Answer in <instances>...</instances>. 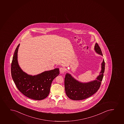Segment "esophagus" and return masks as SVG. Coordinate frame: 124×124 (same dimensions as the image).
Returning a JSON list of instances; mask_svg holds the SVG:
<instances>
[{"instance_id": "obj_1", "label": "esophagus", "mask_w": 124, "mask_h": 124, "mask_svg": "<svg viewBox=\"0 0 124 124\" xmlns=\"http://www.w3.org/2000/svg\"><path fill=\"white\" fill-rule=\"evenodd\" d=\"M60 73H64L65 72V69L64 68H60Z\"/></svg>"}]
</instances>
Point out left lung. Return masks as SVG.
<instances>
[{
	"label": "left lung",
	"instance_id": "left-lung-1",
	"mask_svg": "<svg viewBox=\"0 0 124 124\" xmlns=\"http://www.w3.org/2000/svg\"><path fill=\"white\" fill-rule=\"evenodd\" d=\"M94 50L96 53L103 56L102 52L97 43H96ZM101 70L96 80L87 83H82L67 73L64 78V88L67 96L73 100H81L89 97L96 93L100 87L105 70L104 60L101 64Z\"/></svg>",
	"mask_w": 124,
	"mask_h": 124
}]
</instances>
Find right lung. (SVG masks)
<instances>
[{
    "instance_id": "obj_1",
    "label": "right lung",
    "mask_w": 124,
    "mask_h": 124,
    "mask_svg": "<svg viewBox=\"0 0 124 124\" xmlns=\"http://www.w3.org/2000/svg\"><path fill=\"white\" fill-rule=\"evenodd\" d=\"M20 44L16 48L11 64L12 77L16 86L24 95L30 99L41 100L48 96L52 82L60 74L59 68L46 71L37 75H28L23 72L17 61V52Z\"/></svg>"
}]
</instances>
